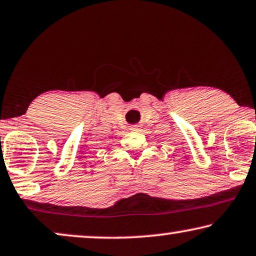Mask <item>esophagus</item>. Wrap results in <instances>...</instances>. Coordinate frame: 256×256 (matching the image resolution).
<instances>
[{"label":"esophagus","mask_w":256,"mask_h":256,"mask_svg":"<svg viewBox=\"0 0 256 256\" xmlns=\"http://www.w3.org/2000/svg\"><path fill=\"white\" fill-rule=\"evenodd\" d=\"M138 128H140L138 124H134V126H132V127H130V130H137Z\"/></svg>","instance_id":"esophagus-1"}]
</instances>
